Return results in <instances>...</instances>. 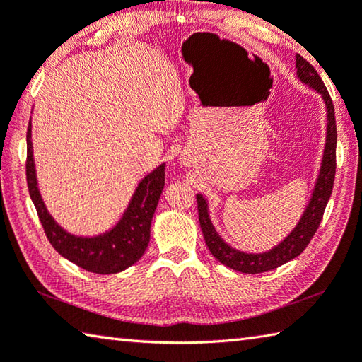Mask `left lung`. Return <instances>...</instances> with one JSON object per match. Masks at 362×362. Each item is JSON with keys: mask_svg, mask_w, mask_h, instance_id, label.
Masks as SVG:
<instances>
[{"mask_svg": "<svg viewBox=\"0 0 362 362\" xmlns=\"http://www.w3.org/2000/svg\"><path fill=\"white\" fill-rule=\"evenodd\" d=\"M296 76H298V80L303 84L317 90L323 98L325 106H327V141H325L322 166L320 173L317 175L313 196H310L306 210L303 211L300 221L295 226L293 230L281 243L272 247L270 251L256 254L235 250V247L226 243L221 235L216 232L209 215V204L205 201V197L202 194H196L197 210H199V223L205 238V245L209 246L210 252L214 254L216 260L235 272H242L246 274L270 272L287 264L288 260L298 257L306 250L310 238L314 237L318 226H320L325 207H327L329 196L332 193V185H334L336 175L337 144L334 105H332L328 90L325 88L322 78L318 76L317 70L300 54H296Z\"/></svg>", "mask_w": 362, "mask_h": 362, "instance_id": "8db88e82", "label": "left lung"}]
</instances>
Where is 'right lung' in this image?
<instances>
[{"label":"right lung","mask_w":362,"mask_h":362,"mask_svg":"<svg viewBox=\"0 0 362 362\" xmlns=\"http://www.w3.org/2000/svg\"><path fill=\"white\" fill-rule=\"evenodd\" d=\"M26 144L28 189H30L34 207L37 210L42 228L54 250L83 270L97 274L119 273L136 264L143 257L151 240L152 216L160 201L161 191L165 188V163L155 168L138 183L122 218L116 223L115 228L95 237H78L69 233L54 221L42 199L37 177H35L31 122L28 125Z\"/></svg>","instance_id":"right-lung-1"}]
</instances>
